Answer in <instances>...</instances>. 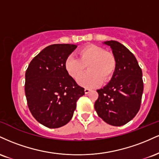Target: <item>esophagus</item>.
<instances>
[{
	"label": "esophagus",
	"mask_w": 159,
	"mask_h": 159,
	"mask_svg": "<svg viewBox=\"0 0 159 159\" xmlns=\"http://www.w3.org/2000/svg\"><path fill=\"white\" fill-rule=\"evenodd\" d=\"M90 89H88V88H85V89H84V93H85V94L89 93H90Z\"/></svg>",
	"instance_id": "1"
}]
</instances>
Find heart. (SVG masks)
I'll return each mask as SVG.
<instances>
[{"mask_svg": "<svg viewBox=\"0 0 159 159\" xmlns=\"http://www.w3.org/2000/svg\"><path fill=\"white\" fill-rule=\"evenodd\" d=\"M78 58L68 57L65 61L66 71L74 79H76L84 70L88 72L78 78L77 81L87 88L96 87L103 82H107L114 75L116 67V60L113 53L105 51L98 45H85L77 52Z\"/></svg>", "mask_w": 159, "mask_h": 159, "instance_id": "b5f03b06", "label": "heart"}]
</instances>
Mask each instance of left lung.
Here are the masks:
<instances>
[{
    "instance_id": "1",
    "label": "left lung",
    "mask_w": 159,
    "mask_h": 159,
    "mask_svg": "<svg viewBox=\"0 0 159 159\" xmlns=\"http://www.w3.org/2000/svg\"><path fill=\"white\" fill-rule=\"evenodd\" d=\"M116 60L112 78L97 90L94 105L99 117L114 126L123 125L132 120L140 107L143 82L142 70L135 57L126 47L116 41H106Z\"/></svg>"
}]
</instances>
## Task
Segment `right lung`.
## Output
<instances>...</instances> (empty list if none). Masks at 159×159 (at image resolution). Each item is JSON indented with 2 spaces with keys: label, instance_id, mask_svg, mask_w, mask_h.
<instances>
[{
  "label": "right lung",
  "instance_id": "1",
  "mask_svg": "<svg viewBox=\"0 0 159 159\" xmlns=\"http://www.w3.org/2000/svg\"><path fill=\"white\" fill-rule=\"evenodd\" d=\"M77 45L54 44L47 46L29 64L25 73V91L33 116L45 126L56 129L68 123L76 102L84 95L66 71V58Z\"/></svg>",
  "mask_w": 159,
  "mask_h": 159
}]
</instances>
